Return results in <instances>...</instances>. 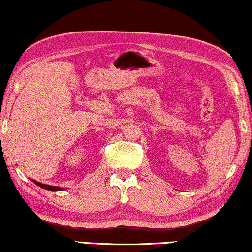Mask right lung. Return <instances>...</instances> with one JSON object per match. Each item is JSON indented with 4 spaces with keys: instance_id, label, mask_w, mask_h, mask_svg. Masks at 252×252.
I'll use <instances>...</instances> for the list:
<instances>
[{
    "instance_id": "obj_1",
    "label": "right lung",
    "mask_w": 252,
    "mask_h": 252,
    "mask_svg": "<svg viewBox=\"0 0 252 252\" xmlns=\"http://www.w3.org/2000/svg\"><path fill=\"white\" fill-rule=\"evenodd\" d=\"M32 181H33V183L36 184V185L39 186V187L46 189V190H49V191H60V190H62L61 187H56V186L45 185V184H41V183H37V181H34V180H32Z\"/></svg>"
}]
</instances>
